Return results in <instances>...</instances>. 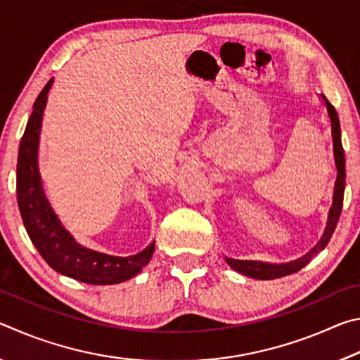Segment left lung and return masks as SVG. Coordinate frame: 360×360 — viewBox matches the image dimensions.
<instances>
[{
	"label": "left lung",
	"mask_w": 360,
	"mask_h": 360,
	"mask_svg": "<svg viewBox=\"0 0 360 360\" xmlns=\"http://www.w3.org/2000/svg\"><path fill=\"white\" fill-rule=\"evenodd\" d=\"M321 100L324 103L327 117L330 120V136H332V154H333V167L337 176L333 181V191H332V205L327 212V222L326 229L322 231L319 241L309 249L307 254L295 260L284 262V264H270V262L262 260H240L225 257V262L236 270L241 275L254 278V279H276L292 275L308 264L314 254H318L327 246L330 241L335 227H337L338 219L341 214V208H343V197H345V182H346V167H345V150L343 144H341V129H340V119L335 108L328 103L324 95H321Z\"/></svg>",
	"instance_id": "8db88e82"
}]
</instances>
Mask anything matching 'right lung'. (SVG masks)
Here are the masks:
<instances>
[{
  "label": "right lung",
  "mask_w": 360,
  "mask_h": 360,
  "mask_svg": "<svg viewBox=\"0 0 360 360\" xmlns=\"http://www.w3.org/2000/svg\"><path fill=\"white\" fill-rule=\"evenodd\" d=\"M53 77L41 90L33 105L25 133H23L19 158H17V203L30 240L49 266L62 275L85 284H119L138 275L149 264L155 249L150 241L143 251L127 257L105 254L77 243L60 222L46 197L39 173V138L42 115Z\"/></svg>",
  "instance_id": "add662e5"
}]
</instances>
